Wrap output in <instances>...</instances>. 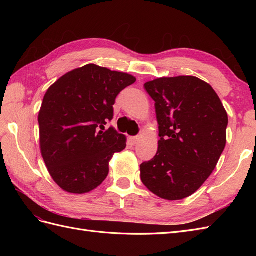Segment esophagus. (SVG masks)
<instances>
[{
  "mask_svg": "<svg viewBox=\"0 0 256 256\" xmlns=\"http://www.w3.org/2000/svg\"><path fill=\"white\" fill-rule=\"evenodd\" d=\"M130 140H131V142H132V144H136L138 142V140H140V136H132V138H130Z\"/></svg>",
  "mask_w": 256,
  "mask_h": 256,
  "instance_id": "obj_1",
  "label": "esophagus"
}]
</instances>
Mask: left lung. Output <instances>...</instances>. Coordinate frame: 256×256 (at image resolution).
<instances>
[{"instance_id": "left-lung-1", "label": "left lung", "mask_w": 256, "mask_h": 256, "mask_svg": "<svg viewBox=\"0 0 256 256\" xmlns=\"http://www.w3.org/2000/svg\"><path fill=\"white\" fill-rule=\"evenodd\" d=\"M159 125L158 152L140 166L141 180L157 196H192L212 175L226 144L228 113L214 90L196 76L144 84Z\"/></svg>"}]
</instances>
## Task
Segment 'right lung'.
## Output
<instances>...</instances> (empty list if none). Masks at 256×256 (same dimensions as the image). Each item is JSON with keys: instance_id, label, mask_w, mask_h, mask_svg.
<instances>
[{"instance_id": "right-lung-1", "label": "right lung", "mask_w": 256, "mask_h": 256, "mask_svg": "<svg viewBox=\"0 0 256 256\" xmlns=\"http://www.w3.org/2000/svg\"><path fill=\"white\" fill-rule=\"evenodd\" d=\"M136 80L88 64L48 88L38 114L40 144L48 172L60 189L84 194L106 180L110 160L126 148L127 138L113 128L102 130L113 118L116 96Z\"/></svg>"}]
</instances>
